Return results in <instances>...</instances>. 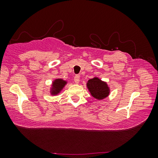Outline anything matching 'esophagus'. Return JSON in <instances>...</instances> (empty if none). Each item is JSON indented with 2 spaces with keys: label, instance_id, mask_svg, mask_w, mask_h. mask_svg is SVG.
Wrapping results in <instances>:
<instances>
[{
  "label": "esophagus",
  "instance_id": "34e87169",
  "mask_svg": "<svg viewBox=\"0 0 158 158\" xmlns=\"http://www.w3.org/2000/svg\"><path fill=\"white\" fill-rule=\"evenodd\" d=\"M74 81L76 84H78L80 82V75H75L74 77Z\"/></svg>",
  "mask_w": 158,
  "mask_h": 158
}]
</instances>
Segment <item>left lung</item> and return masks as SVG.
Masks as SVG:
<instances>
[{"label":"left lung","instance_id":"obj_1","mask_svg":"<svg viewBox=\"0 0 158 158\" xmlns=\"http://www.w3.org/2000/svg\"><path fill=\"white\" fill-rule=\"evenodd\" d=\"M86 86L90 95L97 100H103L109 96L111 92L106 82L103 81L98 77H94L88 80Z\"/></svg>","mask_w":158,"mask_h":158}]
</instances>
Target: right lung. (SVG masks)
<instances>
[{
	"label": "right lung",
	"instance_id": "obj_1",
	"mask_svg": "<svg viewBox=\"0 0 158 158\" xmlns=\"http://www.w3.org/2000/svg\"><path fill=\"white\" fill-rule=\"evenodd\" d=\"M68 84V81H64V80L62 78H56L54 80L52 83L50 90V94L52 96H57L60 94L61 91L63 89L64 86Z\"/></svg>",
	"mask_w": 158,
	"mask_h": 158
}]
</instances>
